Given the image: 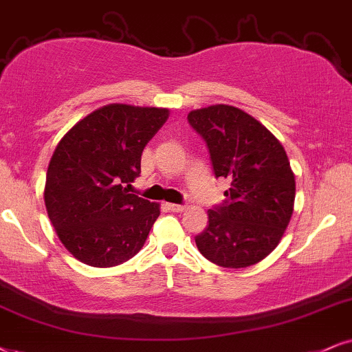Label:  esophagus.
I'll return each mask as SVG.
<instances>
[{
    "mask_svg": "<svg viewBox=\"0 0 352 352\" xmlns=\"http://www.w3.org/2000/svg\"><path fill=\"white\" fill-rule=\"evenodd\" d=\"M168 209L171 212H183L186 207L179 206V204H168Z\"/></svg>",
    "mask_w": 352,
    "mask_h": 352,
    "instance_id": "esophagus-1",
    "label": "esophagus"
}]
</instances>
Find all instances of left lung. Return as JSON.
Masks as SVG:
<instances>
[{"label":"left lung","instance_id":"8db88e82","mask_svg":"<svg viewBox=\"0 0 352 352\" xmlns=\"http://www.w3.org/2000/svg\"><path fill=\"white\" fill-rule=\"evenodd\" d=\"M207 143L215 177H225L222 206L207 212L196 236L204 258L240 269L263 261L279 245L296 201V176L280 142L254 117L227 104L188 114Z\"/></svg>","mask_w":352,"mask_h":352}]
</instances>
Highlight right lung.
Segmentation results:
<instances>
[{
    "instance_id": "1",
    "label": "right lung",
    "mask_w": 352,
    "mask_h": 352,
    "mask_svg": "<svg viewBox=\"0 0 352 352\" xmlns=\"http://www.w3.org/2000/svg\"><path fill=\"white\" fill-rule=\"evenodd\" d=\"M169 111L109 104L65 133L47 169V214L60 241L78 261L111 267L145 245L160 204L130 194L142 151Z\"/></svg>"
}]
</instances>
